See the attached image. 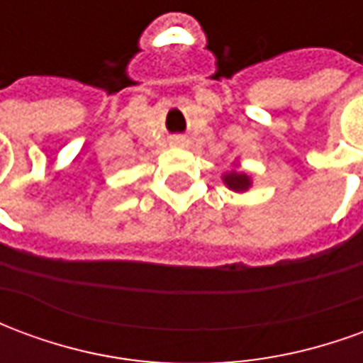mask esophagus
I'll return each mask as SVG.
<instances>
[{
	"instance_id": "esophagus-1",
	"label": "esophagus",
	"mask_w": 363,
	"mask_h": 363,
	"mask_svg": "<svg viewBox=\"0 0 363 363\" xmlns=\"http://www.w3.org/2000/svg\"><path fill=\"white\" fill-rule=\"evenodd\" d=\"M173 145L174 147H186V145H189V140L182 138V135H177V138H173Z\"/></svg>"
}]
</instances>
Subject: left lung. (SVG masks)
<instances>
[{"mask_svg":"<svg viewBox=\"0 0 363 363\" xmlns=\"http://www.w3.org/2000/svg\"><path fill=\"white\" fill-rule=\"evenodd\" d=\"M221 181H223V184H225L229 190L239 192V194H243V192H247V190L252 186V177L249 173H245L243 169H241L239 159H235L231 171H225V173L221 174Z\"/></svg>","mask_w":363,"mask_h":363,"instance_id":"8db88e82","label":"left lung"}]
</instances>
